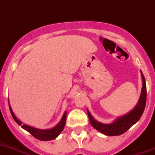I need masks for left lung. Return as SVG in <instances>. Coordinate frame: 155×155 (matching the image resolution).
<instances>
[{
  "label": "left lung",
  "instance_id": "1",
  "mask_svg": "<svg viewBox=\"0 0 155 155\" xmlns=\"http://www.w3.org/2000/svg\"><path fill=\"white\" fill-rule=\"evenodd\" d=\"M142 78V90L140 94V98L138 101L136 106L129 111L128 114L120 116L117 119H115L110 124H103L101 122L96 120L93 117V116L91 114L90 111H87V115L89 117L91 124L94 128L97 130L101 133L109 136H120L121 134L124 133L126 131H128L132 125L137 123L138 120L140 119L142 114L143 113L145 106H146L147 100V87L146 80L144 78L142 71H140Z\"/></svg>",
  "mask_w": 155,
  "mask_h": 155
}]
</instances>
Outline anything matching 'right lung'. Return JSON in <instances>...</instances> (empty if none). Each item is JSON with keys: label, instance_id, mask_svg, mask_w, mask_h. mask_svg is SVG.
I'll use <instances>...</instances> for the list:
<instances>
[{"label": "right lung", "instance_id": "add662e5", "mask_svg": "<svg viewBox=\"0 0 155 155\" xmlns=\"http://www.w3.org/2000/svg\"><path fill=\"white\" fill-rule=\"evenodd\" d=\"M9 103V102H8ZM9 109H10V112H11V114L12 116L13 119L15 120V121L19 125H21L22 122L18 119L15 115L14 114L13 111L12 110V107L10 106V103H9ZM66 117H67V112H64L62 116L61 119L59 121L57 125H55L53 128H49V129H40V128H35V127H32V126H29L27 124H23L22 125V128L24 130L27 131V132L31 133L34 137H35L38 140H41V141H49V140H53L54 139L58 137L59 136L61 132L63 131L64 128V125H65L66 122Z\"/></svg>", "mask_w": 155, "mask_h": 155}]
</instances>
